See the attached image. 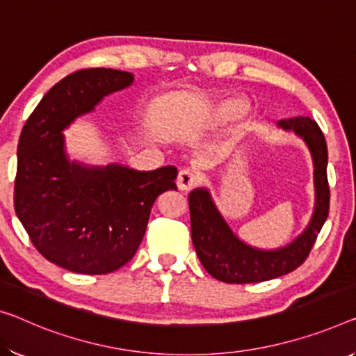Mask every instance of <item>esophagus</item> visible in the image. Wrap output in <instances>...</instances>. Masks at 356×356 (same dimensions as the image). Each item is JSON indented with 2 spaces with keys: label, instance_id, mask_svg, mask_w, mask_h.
<instances>
[{
  "label": "esophagus",
  "instance_id": "34e87169",
  "mask_svg": "<svg viewBox=\"0 0 356 356\" xmlns=\"http://www.w3.org/2000/svg\"><path fill=\"white\" fill-rule=\"evenodd\" d=\"M199 181V177L194 172H191L186 168V170H181L178 173V178H177V186L179 191H183V193H188L194 188V186Z\"/></svg>",
  "mask_w": 356,
  "mask_h": 356
}]
</instances>
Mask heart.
<instances>
[{
  "label": "heart",
  "mask_w": 356,
  "mask_h": 356,
  "mask_svg": "<svg viewBox=\"0 0 356 356\" xmlns=\"http://www.w3.org/2000/svg\"><path fill=\"white\" fill-rule=\"evenodd\" d=\"M250 103L245 98L229 97L222 98L215 106L210 108L207 119L213 125H226L238 121L248 113Z\"/></svg>",
  "instance_id": "heart-1"
}]
</instances>
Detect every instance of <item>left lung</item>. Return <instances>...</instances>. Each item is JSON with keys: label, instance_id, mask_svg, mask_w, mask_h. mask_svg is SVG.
I'll list each match as a JSON object with an SVG mask.
<instances>
[{"label": "left lung", "instance_id": "8db88e82", "mask_svg": "<svg viewBox=\"0 0 356 356\" xmlns=\"http://www.w3.org/2000/svg\"><path fill=\"white\" fill-rule=\"evenodd\" d=\"M277 127L304 141L314 163L315 205L307 227L285 247L264 250L253 247L235 234L207 188L189 194L191 234L195 253L205 270L226 283H259L285 275L302 264L330 211L327 147L318 125L310 118L282 119Z\"/></svg>", "mask_w": 356, "mask_h": 356}]
</instances>
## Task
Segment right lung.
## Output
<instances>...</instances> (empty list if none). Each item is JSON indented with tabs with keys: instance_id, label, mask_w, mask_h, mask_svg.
<instances>
[{
	"instance_id": "right-lung-1",
	"label": "right lung",
	"mask_w": 356,
	"mask_h": 356,
	"mask_svg": "<svg viewBox=\"0 0 356 356\" xmlns=\"http://www.w3.org/2000/svg\"><path fill=\"white\" fill-rule=\"evenodd\" d=\"M111 68L79 70L42 97L22 129L14 207L33 245L63 269L102 275L134 258L157 197L177 189V168L70 161L63 130L103 98L134 84Z\"/></svg>"
}]
</instances>
